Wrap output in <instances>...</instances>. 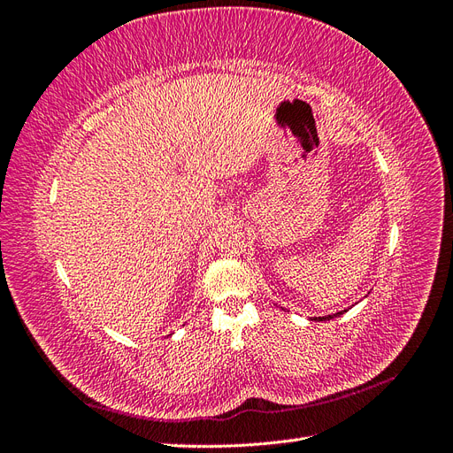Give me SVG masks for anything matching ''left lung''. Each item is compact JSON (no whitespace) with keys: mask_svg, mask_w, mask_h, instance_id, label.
<instances>
[{"mask_svg":"<svg viewBox=\"0 0 453 453\" xmlns=\"http://www.w3.org/2000/svg\"><path fill=\"white\" fill-rule=\"evenodd\" d=\"M344 311H346V310L336 311V313H331V315H323V318H311L310 321H328V319H334V318H338V315H342Z\"/></svg>","mask_w":453,"mask_h":453,"instance_id":"8db88e82","label":"left lung"}]
</instances>
